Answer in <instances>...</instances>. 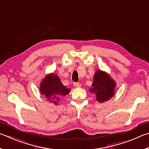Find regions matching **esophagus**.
Wrapping results in <instances>:
<instances>
[{
  "label": "esophagus",
  "mask_w": 149,
  "mask_h": 149,
  "mask_svg": "<svg viewBox=\"0 0 149 149\" xmlns=\"http://www.w3.org/2000/svg\"><path fill=\"white\" fill-rule=\"evenodd\" d=\"M74 85L75 86V87H80V86H81V83L75 82V83H74Z\"/></svg>",
  "instance_id": "esophagus-1"
}]
</instances>
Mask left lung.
Listing matches in <instances>:
<instances>
[{
  "instance_id": "left-lung-1",
  "label": "left lung",
  "mask_w": 149,
  "mask_h": 149,
  "mask_svg": "<svg viewBox=\"0 0 149 149\" xmlns=\"http://www.w3.org/2000/svg\"><path fill=\"white\" fill-rule=\"evenodd\" d=\"M116 83L106 72L97 70L94 76V80L91 93H95L96 99L103 103L110 100L115 94Z\"/></svg>"
}]
</instances>
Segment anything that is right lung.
Instances as JSON below:
<instances>
[{
	"mask_svg": "<svg viewBox=\"0 0 149 149\" xmlns=\"http://www.w3.org/2000/svg\"><path fill=\"white\" fill-rule=\"evenodd\" d=\"M40 88L41 94L55 105L70 91V88L63 85L58 75L53 74L46 75L40 84Z\"/></svg>",
	"mask_w": 149,
	"mask_h": 149,
	"instance_id": "add662e5",
	"label": "right lung"
}]
</instances>
